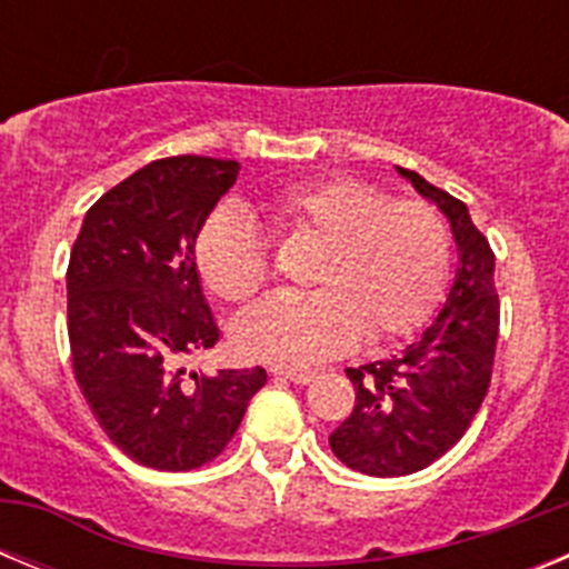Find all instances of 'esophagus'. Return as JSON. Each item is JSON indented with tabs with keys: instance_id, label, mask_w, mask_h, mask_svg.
<instances>
[{
	"instance_id": "esophagus-1",
	"label": "esophagus",
	"mask_w": 569,
	"mask_h": 569,
	"mask_svg": "<svg viewBox=\"0 0 569 569\" xmlns=\"http://www.w3.org/2000/svg\"><path fill=\"white\" fill-rule=\"evenodd\" d=\"M270 373H273V376H281V379L296 381V385H308V381L313 379V370H310V367H288V365H276V367H270Z\"/></svg>"
}]
</instances>
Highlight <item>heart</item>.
Masks as SVG:
<instances>
[{
	"label": "heart",
	"mask_w": 569,
	"mask_h": 569,
	"mask_svg": "<svg viewBox=\"0 0 569 569\" xmlns=\"http://www.w3.org/2000/svg\"><path fill=\"white\" fill-rule=\"evenodd\" d=\"M281 236L319 241L310 293H281L236 321L233 345L248 359L301 365L353 345L399 339L421 328L450 270L445 216L421 199H390L353 176H325L281 188L264 202ZM204 284L244 301L270 279L268 244L236 210H219L196 239Z\"/></svg>",
	"instance_id": "1"
}]
</instances>
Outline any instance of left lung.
Segmentation results:
<instances>
[{"mask_svg":"<svg viewBox=\"0 0 569 569\" xmlns=\"http://www.w3.org/2000/svg\"><path fill=\"white\" fill-rule=\"evenodd\" d=\"M396 170L447 216L459 264L445 308L413 345L385 361L347 367L356 407L330 433V450L350 470L376 479L425 470L467 433L490 387L499 339L490 241L465 202L416 170Z\"/></svg>","mask_w":569,"mask_h":569,"instance_id":"1","label":"left lung"}]
</instances>
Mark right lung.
Returning a JSON list of instances; mask_svg holds the SVG:
<instances>
[{
  "label": "right lung",
  "instance_id": "add662e5",
  "mask_svg": "<svg viewBox=\"0 0 569 569\" xmlns=\"http://www.w3.org/2000/svg\"><path fill=\"white\" fill-rule=\"evenodd\" d=\"M239 162L170 156L144 164L84 213L68 264V339L79 390L136 465H208L239 430L268 373H190L219 341L196 270V236Z\"/></svg>",
  "mask_w": 569,
  "mask_h": 569
}]
</instances>
